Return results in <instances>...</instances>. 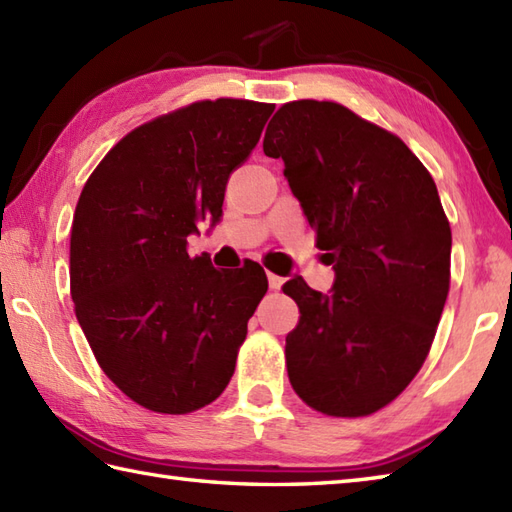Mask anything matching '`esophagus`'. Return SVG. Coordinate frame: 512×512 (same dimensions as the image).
<instances>
[{"label":"esophagus","mask_w":512,"mask_h":512,"mask_svg":"<svg viewBox=\"0 0 512 512\" xmlns=\"http://www.w3.org/2000/svg\"><path fill=\"white\" fill-rule=\"evenodd\" d=\"M281 284H284V277H279V275H275V273H268V286H270V288L279 290Z\"/></svg>","instance_id":"1"}]
</instances>
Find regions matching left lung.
I'll list each match as a JSON object with an SVG mask.
<instances>
[{"label":"left lung","mask_w":512,"mask_h":512,"mask_svg":"<svg viewBox=\"0 0 512 512\" xmlns=\"http://www.w3.org/2000/svg\"><path fill=\"white\" fill-rule=\"evenodd\" d=\"M264 154L334 264L330 295L284 284L299 323L288 378L314 411L361 418L407 389L427 358L451 284V226L431 173L402 140L334 101L284 103Z\"/></svg>","instance_id":"obj_1"}]
</instances>
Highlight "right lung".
<instances>
[{"label": "right lung", "mask_w": 512, "mask_h": 512, "mask_svg": "<svg viewBox=\"0 0 512 512\" xmlns=\"http://www.w3.org/2000/svg\"><path fill=\"white\" fill-rule=\"evenodd\" d=\"M273 103L195 101L132 129L85 182L70 233V295L105 376L156 413L198 411L235 372L264 268L217 270L187 237L222 215L231 173Z\"/></svg>", "instance_id": "1"}]
</instances>
